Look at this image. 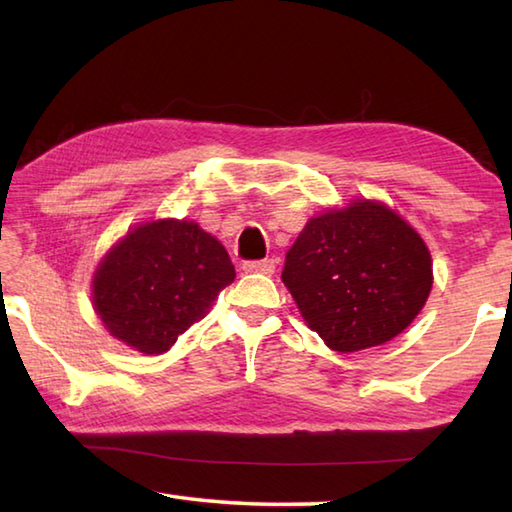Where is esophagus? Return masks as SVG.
Segmentation results:
<instances>
[{
  "label": "esophagus",
  "mask_w": 512,
  "mask_h": 512,
  "mask_svg": "<svg viewBox=\"0 0 512 512\" xmlns=\"http://www.w3.org/2000/svg\"><path fill=\"white\" fill-rule=\"evenodd\" d=\"M275 259H259V262H244L246 273H262V275H273L275 273Z\"/></svg>",
  "instance_id": "esophagus-1"
}]
</instances>
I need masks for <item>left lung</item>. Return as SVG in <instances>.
<instances>
[{
	"label": "left lung",
	"mask_w": 512,
	"mask_h": 512,
	"mask_svg": "<svg viewBox=\"0 0 512 512\" xmlns=\"http://www.w3.org/2000/svg\"><path fill=\"white\" fill-rule=\"evenodd\" d=\"M301 317L336 352L394 339L418 317L433 273L413 228L378 202L312 217L281 273Z\"/></svg>",
	"instance_id": "left-lung-1"
}]
</instances>
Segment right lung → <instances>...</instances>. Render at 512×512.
I'll use <instances>...</instances> for the list:
<instances>
[{"label": "right lung", "instance_id": "add662e5", "mask_svg": "<svg viewBox=\"0 0 512 512\" xmlns=\"http://www.w3.org/2000/svg\"><path fill=\"white\" fill-rule=\"evenodd\" d=\"M235 279L226 248L195 222L140 224L96 268L94 308L118 341L162 354Z\"/></svg>", "mask_w": 512, "mask_h": 512}]
</instances>
